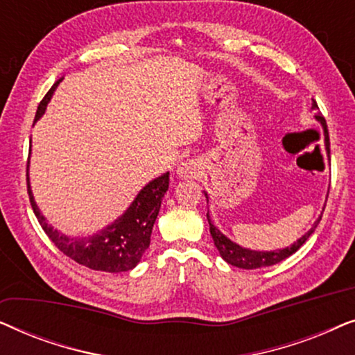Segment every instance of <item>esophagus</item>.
<instances>
[{"label":"esophagus","instance_id":"34e87169","mask_svg":"<svg viewBox=\"0 0 355 355\" xmlns=\"http://www.w3.org/2000/svg\"><path fill=\"white\" fill-rule=\"evenodd\" d=\"M198 173V164L193 159H189V162H184L181 166L178 168V174L182 178H196Z\"/></svg>","mask_w":355,"mask_h":355}]
</instances>
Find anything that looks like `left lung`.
Instances as JSON below:
<instances>
[{
  "label": "left lung",
  "mask_w": 355,
  "mask_h": 355,
  "mask_svg": "<svg viewBox=\"0 0 355 355\" xmlns=\"http://www.w3.org/2000/svg\"><path fill=\"white\" fill-rule=\"evenodd\" d=\"M312 110H318L317 101H313V103H312ZM315 119L320 121V124H322L323 135H324V147H327V152L329 153V135H328L327 121H324V118L320 113L315 114ZM205 196H207V193H205ZM323 210H324V208H323ZM207 220H208V225H210V234L213 237V242H215L216 249H218V252H220V255L223 257V260L227 261V263L232 265V266H237V268L255 270V268H263V266H271V265L279 263V261H283L284 259H288V257L293 255L294 252H297L300 249V245H302L304 242L307 241L310 236H312L315 227L318 226L320 220H322V215H320L318 220L313 223V226L310 227V230L305 232V234L300 237V239L295 241L293 245L286 247V249H281V250H273V252H259V250L244 249V247L237 245L236 242L227 239V237L223 234V232L218 230L215 225H213L211 220H210V215H208V213H207Z\"/></svg>",
  "instance_id": "8db88e82"
}]
</instances>
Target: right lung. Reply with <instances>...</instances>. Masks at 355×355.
I'll return each instance as SVG.
<instances>
[{
  "mask_svg": "<svg viewBox=\"0 0 355 355\" xmlns=\"http://www.w3.org/2000/svg\"><path fill=\"white\" fill-rule=\"evenodd\" d=\"M62 79L55 82L50 92L45 95V98L40 101L37 108L35 121L42 118L45 113L48 101H50L53 92ZM169 186V173H164L163 176L153 179L148 182L142 191L137 193L130 207L124 211L123 216H119L113 225L106 226L98 234L89 237H67L61 234L58 230H53L51 225H48L45 216L38 210L35 200H33L31 182H28V162H27V191L31 205L33 208L38 223L50 237L53 244L60 249L62 254L69 257L79 265H84L87 268L96 271H106V273H121V271H129L135 268L142 259L144 252L150 245V236L157 220L159 207L164 193Z\"/></svg>",
  "mask_w": 355,
  "mask_h": 355,
  "instance_id": "add662e5",
  "label": "right lung"
}]
</instances>
